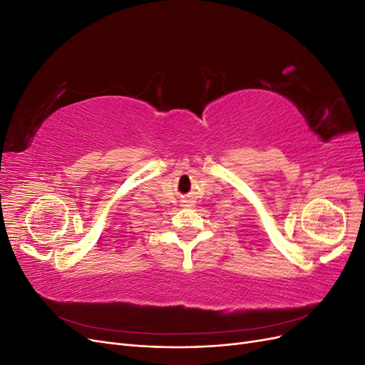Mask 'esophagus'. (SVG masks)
<instances>
[{"label":"esophagus","instance_id":"esophagus-1","mask_svg":"<svg viewBox=\"0 0 365 365\" xmlns=\"http://www.w3.org/2000/svg\"><path fill=\"white\" fill-rule=\"evenodd\" d=\"M195 205H196V201H193L190 196H189V197H182V200H181V207L192 208V207H195Z\"/></svg>","mask_w":365,"mask_h":365}]
</instances>
